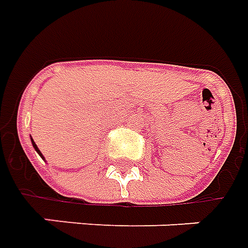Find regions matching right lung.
Listing matches in <instances>:
<instances>
[{
    "instance_id": "add662e5",
    "label": "right lung",
    "mask_w": 248,
    "mask_h": 248,
    "mask_svg": "<svg viewBox=\"0 0 248 248\" xmlns=\"http://www.w3.org/2000/svg\"><path fill=\"white\" fill-rule=\"evenodd\" d=\"M31 141H32V145H33V148H35V151H36V152L39 153L40 156H42V157H43V155H42V153H40V151H39V149H38V146H36V144H35V142H33V140H32V138H31ZM43 159H45V157H43Z\"/></svg>"
}]
</instances>
